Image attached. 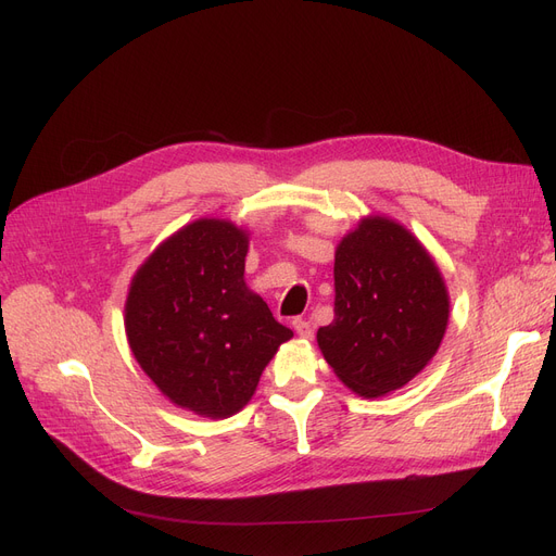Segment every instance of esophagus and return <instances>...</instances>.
<instances>
[{"label": "esophagus", "instance_id": "obj_1", "mask_svg": "<svg viewBox=\"0 0 556 556\" xmlns=\"http://www.w3.org/2000/svg\"><path fill=\"white\" fill-rule=\"evenodd\" d=\"M293 327H295V333L300 338H306V340L313 338V327H311V323H306V319H295Z\"/></svg>", "mask_w": 556, "mask_h": 556}]
</instances>
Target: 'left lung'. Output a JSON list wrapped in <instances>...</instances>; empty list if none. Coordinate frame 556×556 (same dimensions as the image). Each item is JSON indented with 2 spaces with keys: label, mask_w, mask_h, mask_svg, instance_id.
<instances>
[{
  "label": "left lung",
  "mask_w": 556,
  "mask_h": 556,
  "mask_svg": "<svg viewBox=\"0 0 556 556\" xmlns=\"http://www.w3.org/2000/svg\"><path fill=\"white\" fill-rule=\"evenodd\" d=\"M333 323L317 344L361 396L390 394L432 361L448 327V290L428 250L392 218L367 216L336 250Z\"/></svg>",
  "instance_id": "obj_1"
}]
</instances>
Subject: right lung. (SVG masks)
<instances>
[{"label": "right lung", "mask_w": 556, "mask_h": 556, "mask_svg": "<svg viewBox=\"0 0 556 556\" xmlns=\"http://www.w3.org/2000/svg\"><path fill=\"white\" fill-rule=\"evenodd\" d=\"M245 254V229L200 218L146 258L128 290L132 356L170 403L200 417L237 415L293 338L248 288Z\"/></svg>", "instance_id": "add662e5"}]
</instances>
